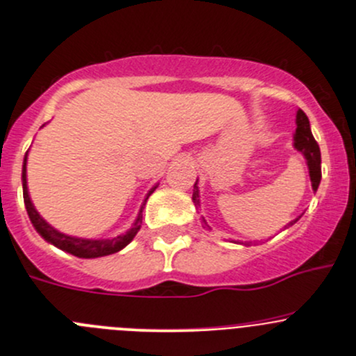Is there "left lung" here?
<instances>
[{
    "mask_svg": "<svg viewBox=\"0 0 356 356\" xmlns=\"http://www.w3.org/2000/svg\"><path fill=\"white\" fill-rule=\"evenodd\" d=\"M296 124H297V129H296V134H293V147L297 149V151L300 152L302 156L305 158V163H307V168H309V177H311V183H312V190H317V186H319L321 183V151H319V146H317L314 136H312L311 132V124H309V118L305 115L304 112L299 108L297 110V115H296ZM198 179L195 181L193 185V204L195 207H198L200 205V195H198V186H197ZM302 216L297 217V219L290 220L289 225L296 224L297 220L300 219ZM205 222V220H204ZM207 224V222H205ZM241 244H246V246H250V243H241Z\"/></svg>",
    "mask_w": 356,
    "mask_h": 356,
    "instance_id": "obj_1",
    "label": "left lung"
}]
</instances>
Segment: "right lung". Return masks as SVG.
<instances>
[{"mask_svg":"<svg viewBox=\"0 0 356 356\" xmlns=\"http://www.w3.org/2000/svg\"><path fill=\"white\" fill-rule=\"evenodd\" d=\"M26 158H29V151H26L24 158V168H22V186H24V202L26 207V213L30 217V222H32L35 231L44 238L47 243H51L52 246L59 248V250L66 251V253L78 256V258H100V256H108L113 253H118L120 250H124L131 241L136 238L137 231L140 229L143 224V209L146 205L149 195L158 188V185L152 186L149 190L146 198H144L143 205H140L139 213H137L136 220H134L132 227L129 231H125L124 234H118L115 238L108 239H86V238H76V236L64 234V232L57 231L56 227H52L44 217L37 212V209L33 207V202L29 195V185H26Z\"/></svg>","mask_w":356,"mask_h":356,"instance_id":"right-lung-1","label":"right lung"}]
</instances>
